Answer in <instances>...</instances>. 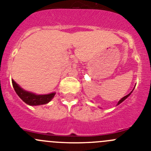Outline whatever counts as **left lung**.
Masks as SVG:
<instances>
[{
    "label": "left lung",
    "mask_w": 151,
    "mask_h": 151,
    "mask_svg": "<svg viewBox=\"0 0 151 151\" xmlns=\"http://www.w3.org/2000/svg\"><path fill=\"white\" fill-rule=\"evenodd\" d=\"M133 89H134V88H133ZM133 91H131V92H129V94H128V95H126V96H124V98H122V99H121V100H120V101H118V104H117V106H118V105H119V104H122V102H123V101H124V100H126V99H127V98H128V97H129V95H131V93L133 92Z\"/></svg>",
    "instance_id": "1"
}]
</instances>
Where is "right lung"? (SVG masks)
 <instances>
[{"label": "right lung", "instance_id": "obj_1", "mask_svg": "<svg viewBox=\"0 0 151 151\" xmlns=\"http://www.w3.org/2000/svg\"><path fill=\"white\" fill-rule=\"evenodd\" d=\"M12 83L14 89L18 97L29 106H39L47 104L53 99L56 94V92H52L47 95H37L36 93L23 89L13 80H12Z\"/></svg>", "mask_w": 151, "mask_h": 151}]
</instances>
